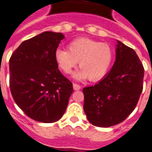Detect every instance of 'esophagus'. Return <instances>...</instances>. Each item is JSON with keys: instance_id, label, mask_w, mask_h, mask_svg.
I'll use <instances>...</instances> for the list:
<instances>
[{"instance_id": "esophagus-1", "label": "esophagus", "mask_w": 152, "mask_h": 152, "mask_svg": "<svg viewBox=\"0 0 152 152\" xmlns=\"http://www.w3.org/2000/svg\"><path fill=\"white\" fill-rule=\"evenodd\" d=\"M73 89L74 90H79L80 89V88H81V87H80V86H79V85H78V84H76V83H73Z\"/></svg>"}]
</instances>
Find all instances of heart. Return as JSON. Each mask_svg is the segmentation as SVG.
Masks as SVG:
<instances>
[{
    "label": "heart",
    "instance_id": "obj_1",
    "mask_svg": "<svg viewBox=\"0 0 152 152\" xmlns=\"http://www.w3.org/2000/svg\"><path fill=\"white\" fill-rule=\"evenodd\" d=\"M67 50L57 49L55 61L64 73L69 74L77 65L80 69L75 79L98 81L105 76L113 60V50L108 44L88 38H78L69 42Z\"/></svg>",
    "mask_w": 152,
    "mask_h": 152
}]
</instances>
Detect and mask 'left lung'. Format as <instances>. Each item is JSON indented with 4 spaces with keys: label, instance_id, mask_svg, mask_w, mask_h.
Instances as JSON below:
<instances>
[{
    "label": "left lung",
    "instance_id": "8db88e82",
    "mask_svg": "<svg viewBox=\"0 0 152 152\" xmlns=\"http://www.w3.org/2000/svg\"><path fill=\"white\" fill-rule=\"evenodd\" d=\"M144 67L136 51L120 41L116 61L104 77L83 88V109L92 125L109 127L123 122L133 111L143 88Z\"/></svg>",
    "mask_w": 152,
    "mask_h": 152
}]
</instances>
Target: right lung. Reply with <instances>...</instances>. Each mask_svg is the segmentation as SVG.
I'll list each match as a JSON object with an SVG mask.
<instances>
[{
    "label": "right lung",
    "mask_w": 152,
    "mask_h": 152,
    "mask_svg": "<svg viewBox=\"0 0 152 152\" xmlns=\"http://www.w3.org/2000/svg\"><path fill=\"white\" fill-rule=\"evenodd\" d=\"M64 35L44 32L24 41L10 59V88L20 109L32 120L54 123L64 115L73 84L58 69L55 51Z\"/></svg>",
    "instance_id": "obj_1"
}]
</instances>
